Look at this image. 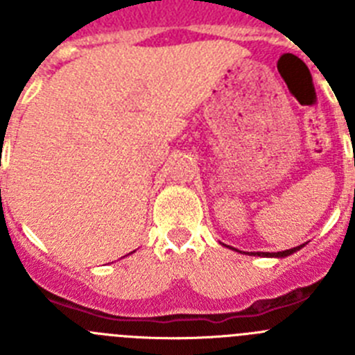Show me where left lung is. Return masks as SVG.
Here are the masks:
<instances>
[{
    "instance_id": "1",
    "label": "left lung",
    "mask_w": 355,
    "mask_h": 355,
    "mask_svg": "<svg viewBox=\"0 0 355 355\" xmlns=\"http://www.w3.org/2000/svg\"><path fill=\"white\" fill-rule=\"evenodd\" d=\"M300 247H304V245L293 247V249L283 250V252H250V254H252V256H266V258H286V256H290V254L297 252Z\"/></svg>"
}]
</instances>
